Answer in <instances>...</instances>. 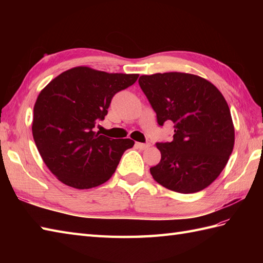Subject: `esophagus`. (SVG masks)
Masks as SVG:
<instances>
[{
    "label": "esophagus",
    "mask_w": 263,
    "mask_h": 263,
    "mask_svg": "<svg viewBox=\"0 0 263 263\" xmlns=\"http://www.w3.org/2000/svg\"><path fill=\"white\" fill-rule=\"evenodd\" d=\"M136 147H137V148H139V149H142V150H144V149L149 148V147H150V144H149V143H141V142H136Z\"/></svg>",
    "instance_id": "obj_1"
}]
</instances>
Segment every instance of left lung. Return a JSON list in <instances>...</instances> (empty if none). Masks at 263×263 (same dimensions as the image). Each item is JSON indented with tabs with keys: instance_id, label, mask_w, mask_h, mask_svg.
Here are the masks:
<instances>
[{
	"instance_id": "obj_1",
	"label": "left lung",
	"mask_w": 263,
	"mask_h": 263,
	"mask_svg": "<svg viewBox=\"0 0 263 263\" xmlns=\"http://www.w3.org/2000/svg\"><path fill=\"white\" fill-rule=\"evenodd\" d=\"M139 85L158 124L174 123L173 140L156 144L161 159L150 168L154 180L185 194L209 186L225 168L235 142L222 93L203 78L182 72L141 76Z\"/></svg>"
}]
</instances>
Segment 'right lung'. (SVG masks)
I'll return each mask as SVG.
<instances>
[{
	"instance_id": "right-lung-1",
	"label": "right lung",
	"mask_w": 263,
	"mask_h": 263,
	"mask_svg": "<svg viewBox=\"0 0 263 263\" xmlns=\"http://www.w3.org/2000/svg\"><path fill=\"white\" fill-rule=\"evenodd\" d=\"M139 74L107 73L88 66L64 71L39 92L33 106L32 137L44 163L65 185L96 187L114 174L131 139H110L93 127L107 115L116 92Z\"/></svg>"
}]
</instances>
